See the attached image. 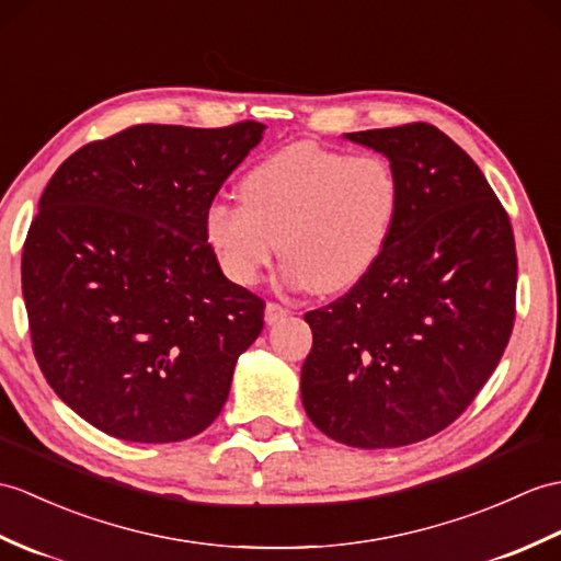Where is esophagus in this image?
<instances>
[{
  "label": "esophagus",
  "mask_w": 561,
  "mask_h": 561,
  "mask_svg": "<svg viewBox=\"0 0 561 561\" xmlns=\"http://www.w3.org/2000/svg\"><path fill=\"white\" fill-rule=\"evenodd\" d=\"M286 316H289V310L282 308L279 304H267V306H265V322H267V324H275V322L284 320Z\"/></svg>",
  "instance_id": "1"
}]
</instances>
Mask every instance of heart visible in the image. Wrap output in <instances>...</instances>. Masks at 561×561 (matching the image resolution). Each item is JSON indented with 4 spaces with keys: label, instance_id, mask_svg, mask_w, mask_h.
Instances as JSON below:
<instances>
[{
    "label": "heart",
    "instance_id": "1",
    "mask_svg": "<svg viewBox=\"0 0 561 561\" xmlns=\"http://www.w3.org/2000/svg\"><path fill=\"white\" fill-rule=\"evenodd\" d=\"M399 195L392 164L377 154L296 142L241 179V205L207 207L205 241L239 286H253L279 251L286 284L340 294L382 255Z\"/></svg>",
    "mask_w": 561,
    "mask_h": 561
}]
</instances>
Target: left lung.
<instances>
[{"mask_svg":"<svg viewBox=\"0 0 561 561\" xmlns=\"http://www.w3.org/2000/svg\"><path fill=\"white\" fill-rule=\"evenodd\" d=\"M344 138L392 164L399 213L368 275L306 312L301 401L342 445L407 447L457 421L497 368L514 328V233L483 172L439 128Z\"/></svg>","mask_w":561,"mask_h":561,"instance_id":"left-lung-1","label":"left lung"}]
</instances>
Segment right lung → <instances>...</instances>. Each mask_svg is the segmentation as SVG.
Instances as JSON below:
<instances>
[{"mask_svg":"<svg viewBox=\"0 0 561 561\" xmlns=\"http://www.w3.org/2000/svg\"><path fill=\"white\" fill-rule=\"evenodd\" d=\"M265 124H140L76 150L23 245L33 351L71 411L126 442L203 433L265 304L221 275L205 213Z\"/></svg>","mask_w":561,"mask_h":561,"instance_id":"obj_1","label":"right lung"}]
</instances>
